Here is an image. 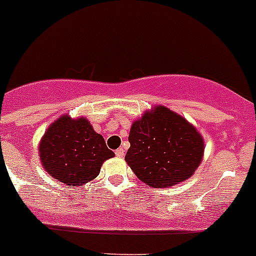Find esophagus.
Instances as JSON below:
<instances>
[{"label": "esophagus", "instance_id": "obj_1", "mask_svg": "<svg viewBox=\"0 0 256 256\" xmlns=\"http://www.w3.org/2000/svg\"><path fill=\"white\" fill-rule=\"evenodd\" d=\"M116 156H120V158H122V156H124V148H116Z\"/></svg>", "mask_w": 256, "mask_h": 256}]
</instances>
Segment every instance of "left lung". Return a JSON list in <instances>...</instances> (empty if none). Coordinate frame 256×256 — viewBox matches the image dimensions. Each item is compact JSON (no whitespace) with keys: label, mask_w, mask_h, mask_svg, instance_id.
I'll list each match as a JSON object with an SVG mask.
<instances>
[{"label":"left lung","mask_w":256,"mask_h":256,"mask_svg":"<svg viewBox=\"0 0 256 256\" xmlns=\"http://www.w3.org/2000/svg\"><path fill=\"white\" fill-rule=\"evenodd\" d=\"M124 160L142 182L156 188L190 178L204 150L194 126L164 106L132 124Z\"/></svg>","instance_id":"1"}]
</instances>
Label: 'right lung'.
Returning a JSON list of instances; mask_svg holds the SVG:
<instances>
[{
	"instance_id": "add662e5",
	"label": "right lung",
	"mask_w": 256,
	"mask_h": 256,
	"mask_svg": "<svg viewBox=\"0 0 256 256\" xmlns=\"http://www.w3.org/2000/svg\"><path fill=\"white\" fill-rule=\"evenodd\" d=\"M42 166L68 186H81L100 174L104 160L114 156L104 136L85 118L64 116L45 132L40 144Z\"/></svg>"
}]
</instances>
